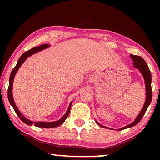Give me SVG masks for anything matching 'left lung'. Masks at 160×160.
Returning <instances> with one entry per match:
<instances>
[{
  "label": "left lung",
  "instance_id": "8db88e82",
  "mask_svg": "<svg viewBox=\"0 0 160 160\" xmlns=\"http://www.w3.org/2000/svg\"><path fill=\"white\" fill-rule=\"evenodd\" d=\"M131 58L132 59L133 63H134V67L139 68V71L141 72V73L143 74L144 80H145V84H146V102L144 103L143 108H142V110L136 119L132 123H131L128 125H127L124 128H120L118 130H122L124 129L132 128V127L136 125L138 122L141 121L142 118H143V115L145 114L146 110H147L148 106L151 103L152 99V75H151V72L148 68V65L146 64V61L143 60L141 57L138 56V55H133V54H130ZM97 123L99 124L100 126L102 127V128H106V127L100 125V124L97 122Z\"/></svg>",
  "mask_w": 160,
  "mask_h": 160
}]
</instances>
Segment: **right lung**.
<instances>
[{"instance_id":"add662e5","label":"right lung","mask_w":160,"mask_h":160,"mask_svg":"<svg viewBox=\"0 0 160 160\" xmlns=\"http://www.w3.org/2000/svg\"><path fill=\"white\" fill-rule=\"evenodd\" d=\"M47 47H49V45L48 44H42V45L39 46V47H33V48H32L31 49L25 52V53H24L20 57V58H19L18 62H17V65H16V66L13 68L12 73H11V75H10L9 85H8V101H9L10 104L12 106L13 108L14 109L15 112H16L17 116H18V117H19V119H20L25 124H28V125H32V124H34L36 127H38V128H56V127L60 126V124H62L63 122H65V120L66 119V118L68 117V114H69L70 110H71L72 102H71V104H70L68 109L67 112L65 113V114L63 116L62 118H61L60 120H58V121L52 122H33L30 121V120H29V119H28L27 118H25L24 116H22V114L20 111L18 110V108H17L16 105H15V102L14 101V99H13V95H12V87H13V82H14V78L15 74H16V73H17V71H18V69L19 68V67H20L22 64L25 62L28 57L31 56L32 54H35L39 51H41L42 49H44Z\"/></svg>"}]
</instances>
